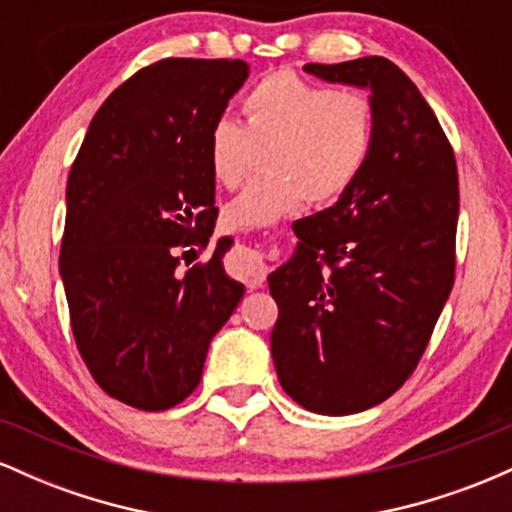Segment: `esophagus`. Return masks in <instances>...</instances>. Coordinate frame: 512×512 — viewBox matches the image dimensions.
I'll return each instance as SVG.
<instances>
[{
  "label": "esophagus",
  "instance_id": "1",
  "mask_svg": "<svg viewBox=\"0 0 512 512\" xmlns=\"http://www.w3.org/2000/svg\"><path fill=\"white\" fill-rule=\"evenodd\" d=\"M228 269L236 279L245 281L250 289L260 286L267 276V267H264V257L260 250H252V248H236L233 252L231 262H228Z\"/></svg>",
  "mask_w": 512,
  "mask_h": 512
}]
</instances>
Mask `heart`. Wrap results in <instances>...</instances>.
I'll list each match as a JSON object with an SVG mask.
<instances>
[{
	"label": "heart",
	"mask_w": 512,
	"mask_h": 512,
	"mask_svg": "<svg viewBox=\"0 0 512 512\" xmlns=\"http://www.w3.org/2000/svg\"><path fill=\"white\" fill-rule=\"evenodd\" d=\"M245 127L216 122L209 132V166L219 185L236 190L248 180L257 146L269 149L267 178L252 182L226 209L233 228H264L305 204L334 202L354 185L375 139L373 98L361 88L313 84L293 72H274L243 98Z\"/></svg>",
	"instance_id": "b5f03b06"
}]
</instances>
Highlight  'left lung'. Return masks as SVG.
I'll use <instances>...</instances> for the list:
<instances>
[{
    "label": "left lung",
    "mask_w": 512,
    "mask_h": 512,
    "mask_svg": "<svg viewBox=\"0 0 512 512\" xmlns=\"http://www.w3.org/2000/svg\"><path fill=\"white\" fill-rule=\"evenodd\" d=\"M370 88L375 139L337 204L293 223V257L269 274L272 358L284 392L315 414L366 411L419 366L455 284L460 192L452 146L419 88L385 57L305 64Z\"/></svg>",
    "instance_id": "obj_1"
}]
</instances>
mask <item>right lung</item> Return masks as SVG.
<instances>
[{"label":"right lung","mask_w":512,"mask_h":512,"mask_svg":"<svg viewBox=\"0 0 512 512\" xmlns=\"http://www.w3.org/2000/svg\"><path fill=\"white\" fill-rule=\"evenodd\" d=\"M248 74L243 60L185 57L139 69L101 105L69 173L60 274L76 349L134 409L163 411L195 392L245 293L223 272L231 238L178 267L209 248L219 216L209 132Z\"/></svg>","instance_id":"right-lung-1"}]
</instances>
